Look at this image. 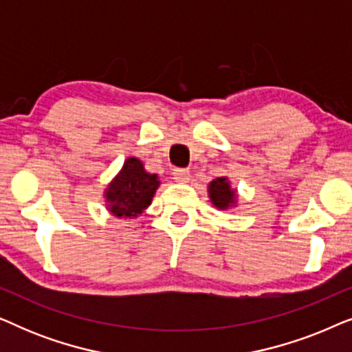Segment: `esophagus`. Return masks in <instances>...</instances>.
<instances>
[{"mask_svg":"<svg viewBox=\"0 0 352 352\" xmlns=\"http://www.w3.org/2000/svg\"><path fill=\"white\" fill-rule=\"evenodd\" d=\"M173 177H175L176 182L186 184L190 179V171L186 170V168H176V170H173Z\"/></svg>","mask_w":352,"mask_h":352,"instance_id":"obj_1","label":"esophagus"}]
</instances>
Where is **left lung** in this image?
I'll list each match as a JSON object with an SVG mask.
<instances>
[{"mask_svg":"<svg viewBox=\"0 0 352 352\" xmlns=\"http://www.w3.org/2000/svg\"><path fill=\"white\" fill-rule=\"evenodd\" d=\"M208 197L214 208L218 210H230L239 205V192L230 186L228 176L216 177L208 184Z\"/></svg>","mask_w":352,"mask_h":352,"instance_id":"obj_1","label":"left lung"}]
</instances>
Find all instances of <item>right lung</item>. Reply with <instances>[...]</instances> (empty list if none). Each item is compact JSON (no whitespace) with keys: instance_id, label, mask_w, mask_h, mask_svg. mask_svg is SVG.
<instances>
[{"instance_id":"right-lung-1","label":"right lung","mask_w":352,"mask_h":352,"mask_svg":"<svg viewBox=\"0 0 352 352\" xmlns=\"http://www.w3.org/2000/svg\"><path fill=\"white\" fill-rule=\"evenodd\" d=\"M160 177L146 171L136 157H128L122 170L104 189L105 208L118 219H136L152 204Z\"/></svg>"}]
</instances>
